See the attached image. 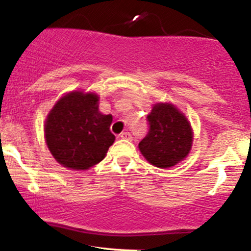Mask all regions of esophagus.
Returning <instances> with one entry per match:
<instances>
[{
	"instance_id": "1",
	"label": "esophagus",
	"mask_w": 251,
	"mask_h": 251,
	"mask_svg": "<svg viewBox=\"0 0 251 251\" xmlns=\"http://www.w3.org/2000/svg\"><path fill=\"white\" fill-rule=\"evenodd\" d=\"M120 136H121V139H123V140H131V135H130V133H128V131H125V133L121 134Z\"/></svg>"
}]
</instances>
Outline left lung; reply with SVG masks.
<instances>
[{
	"label": "left lung",
	"mask_w": 251,
	"mask_h": 251,
	"mask_svg": "<svg viewBox=\"0 0 251 251\" xmlns=\"http://www.w3.org/2000/svg\"><path fill=\"white\" fill-rule=\"evenodd\" d=\"M149 130L139 149L149 163L170 168L185 159L192 148L193 131L186 116L171 103H156L147 116Z\"/></svg>",
	"instance_id": "8db88e82"
}]
</instances>
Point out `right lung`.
Wrapping results in <instances>:
<instances>
[{
	"instance_id": "right-lung-1",
	"label": "right lung",
	"mask_w": 251,
	"mask_h": 251,
	"mask_svg": "<svg viewBox=\"0 0 251 251\" xmlns=\"http://www.w3.org/2000/svg\"><path fill=\"white\" fill-rule=\"evenodd\" d=\"M94 92L72 91L52 108L45 122V139L54 159L64 167L84 171L105 157L114 143L111 115L98 110Z\"/></svg>"
}]
</instances>
